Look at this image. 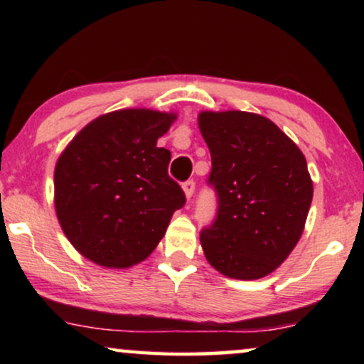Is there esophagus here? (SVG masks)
<instances>
[{
	"label": "esophagus",
	"instance_id": "34e87169",
	"mask_svg": "<svg viewBox=\"0 0 364 364\" xmlns=\"http://www.w3.org/2000/svg\"><path fill=\"white\" fill-rule=\"evenodd\" d=\"M182 188H183V192H186V196H187L188 200H191L192 196H193V192H196V181H193V178H188V181H186V182L182 183Z\"/></svg>",
	"mask_w": 364,
	"mask_h": 364
}]
</instances>
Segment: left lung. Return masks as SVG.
<instances>
[{
    "mask_svg": "<svg viewBox=\"0 0 364 364\" xmlns=\"http://www.w3.org/2000/svg\"><path fill=\"white\" fill-rule=\"evenodd\" d=\"M198 127L217 196V215L200 232L203 253L225 277L257 280L282 265L303 233L313 198L305 156L258 114L202 112Z\"/></svg>",
    "mask_w": 364,
    "mask_h": 364,
    "instance_id": "left-lung-1",
    "label": "left lung"
}]
</instances>
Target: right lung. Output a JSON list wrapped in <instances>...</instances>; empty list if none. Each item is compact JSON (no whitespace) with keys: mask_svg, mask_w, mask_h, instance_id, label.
<instances>
[{"mask_svg":"<svg viewBox=\"0 0 364 364\" xmlns=\"http://www.w3.org/2000/svg\"><path fill=\"white\" fill-rule=\"evenodd\" d=\"M176 119L124 109L87 124L61 154L54 203L77 252L102 267L126 268L154 252L172 213L186 205L167 173L171 152L157 147Z\"/></svg>","mask_w":364,"mask_h":364,"instance_id":"obj_1","label":"right lung"}]
</instances>
